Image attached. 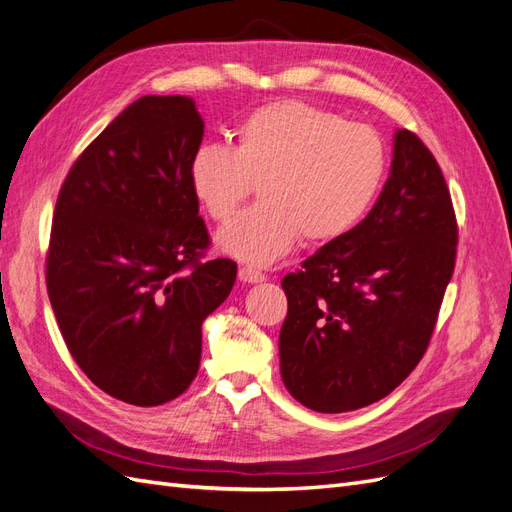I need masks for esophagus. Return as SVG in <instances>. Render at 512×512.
I'll use <instances>...</instances> for the list:
<instances>
[{"label":"esophagus","instance_id":"esophagus-1","mask_svg":"<svg viewBox=\"0 0 512 512\" xmlns=\"http://www.w3.org/2000/svg\"><path fill=\"white\" fill-rule=\"evenodd\" d=\"M239 280L241 282H247V284H258V282H265L267 275L254 269V267H241L239 269Z\"/></svg>","mask_w":512,"mask_h":512}]
</instances>
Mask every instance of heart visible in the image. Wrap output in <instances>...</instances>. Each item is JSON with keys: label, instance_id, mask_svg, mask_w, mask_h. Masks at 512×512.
I'll return each mask as SVG.
<instances>
[{"label": "heart", "instance_id": "1", "mask_svg": "<svg viewBox=\"0 0 512 512\" xmlns=\"http://www.w3.org/2000/svg\"><path fill=\"white\" fill-rule=\"evenodd\" d=\"M386 170L382 138L299 100L258 106L235 130V149L200 145L190 183L215 222H228L260 183L262 203L220 235L230 256L254 265L284 256L301 237L329 243L354 228L380 190Z\"/></svg>", "mask_w": 512, "mask_h": 512}]
</instances>
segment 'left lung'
<instances>
[{
    "instance_id": "left-lung-1",
    "label": "left lung",
    "mask_w": 512,
    "mask_h": 512,
    "mask_svg": "<svg viewBox=\"0 0 512 512\" xmlns=\"http://www.w3.org/2000/svg\"><path fill=\"white\" fill-rule=\"evenodd\" d=\"M451 192L425 143L395 134L391 177L367 218L288 273L282 378L316 412L374 404L427 352L457 258Z\"/></svg>"
}]
</instances>
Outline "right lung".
Instances as JSON below:
<instances>
[{
  "label": "right lung",
  "instance_id": "1",
  "mask_svg": "<svg viewBox=\"0 0 512 512\" xmlns=\"http://www.w3.org/2000/svg\"><path fill=\"white\" fill-rule=\"evenodd\" d=\"M205 123L185 96H143L87 145L57 196L46 290L72 359L98 389L160 406L192 384L203 320L237 280L207 258L190 162Z\"/></svg>",
  "mask_w": 512,
  "mask_h": 512
}]
</instances>
